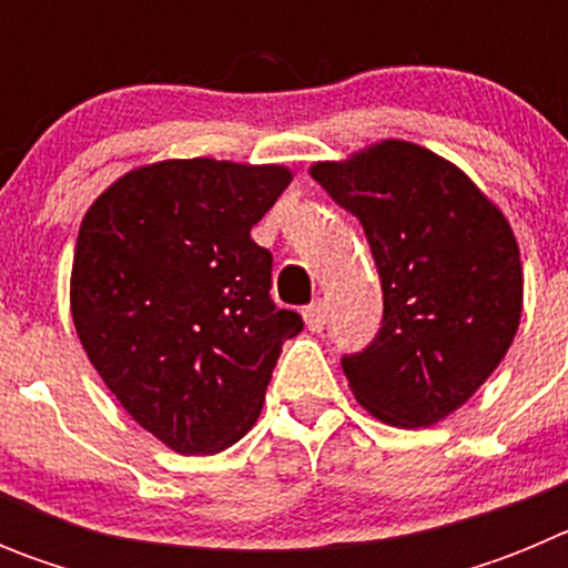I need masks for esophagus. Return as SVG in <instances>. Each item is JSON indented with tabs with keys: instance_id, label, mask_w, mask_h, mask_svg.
Returning a JSON list of instances; mask_svg holds the SVG:
<instances>
[{
	"instance_id": "esophagus-1",
	"label": "esophagus",
	"mask_w": 568,
	"mask_h": 568,
	"mask_svg": "<svg viewBox=\"0 0 568 568\" xmlns=\"http://www.w3.org/2000/svg\"><path fill=\"white\" fill-rule=\"evenodd\" d=\"M304 321H307V327L313 329V333H321V329L327 327V304H324V301L310 304V307L304 310Z\"/></svg>"
}]
</instances>
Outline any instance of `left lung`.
Returning a JSON list of instances; mask_svg holds the SVG:
<instances>
[{"mask_svg": "<svg viewBox=\"0 0 568 568\" xmlns=\"http://www.w3.org/2000/svg\"><path fill=\"white\" fill-rule=\"evenodd\" d=\"M313 179L364 227L384 318L341 369L395 426H433L495 373L518 333L524 273L509 222L455 164L381 142Z\"/></svg>", "mask_w": 568, "mask_h": 568, "instance_id": "obj_1", "label": "left lung"}]
</instances>
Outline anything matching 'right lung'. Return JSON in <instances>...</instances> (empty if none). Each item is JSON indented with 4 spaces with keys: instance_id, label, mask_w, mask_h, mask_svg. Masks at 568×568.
<instances>
[{
    "instance_id": "1",
    "label": "right lung",
    "mask_w": 568,
    "mask_h": 568,
    "mask_svg": "<svg viewBox=\"0 0 568 568\" xmlns=\"http://www.w3.org/2000/svg\"><path fill=\"white\" fill-rule=\"evenodd\" d=\"M278 164L179 159L133 170L88 210L70 310L90 364L133 420L182 455L247 435L284 341L273 255L253 224L290 184Z\"/></svg>"
}]
</instances>
